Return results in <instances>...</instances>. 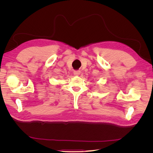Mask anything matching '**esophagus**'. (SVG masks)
Segmentation results:
<instances>
[{
    "mask_svg": "<svg viewBox=\"0 0 153 153\" xmlns=\"http://www.w3.org/2000/svg\"><path fill=\"white\" fill-rule=\"evenodd\" d=\"M73 73H74V75H75V76H78V75H79L80 74V71H78V70H77V71H74Z\"/></svg>",
    "mask_w": 153,
    "mask_h": 153,
    "instance_id": "1",
    "label": "esophagus"
}]
</instances>
